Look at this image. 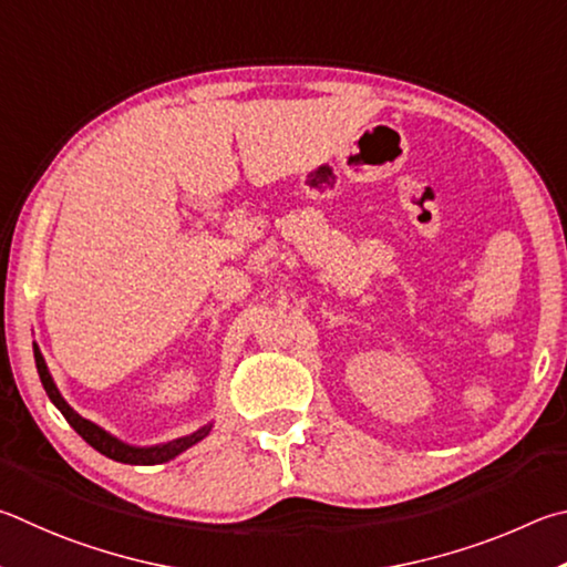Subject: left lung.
I'll return each instance as SVG.
<instances>
[{
  "mask_svg": "<svg viewBox=\"0 0 567 567\" xmlns=\"http://www.w3.org/2000/svg\"><path fill=\"white\" fill-rule=\"evenodd\" d=\"M34 361H37V373H39V379H42V385H44V391H47V395H49V401H52V403L56 405V409L62 411L66 423L72 425V429H74L79 435H82V439H84L89 445H92L94 451H99L102 455H106V458H112V461H116V463H128V465H156V463H166V461L176 458L178 453H184L186 449H192L194 443L204 441L206 435H208V431H212V425H208V429H202V431H196V433H192V435H186V439H176V441L164 443V445H152V449H136V445H128V443H124V441L114 439L112 433H106L104 429H99L96 423L82 419V415H79V413L72 409V405H69V403L62 399V393H59L56 383H54V379H52V373H49L47 363H44V355H42V351H39L37 343H34Z\"/></svg>",
  "mask_w": 567,
  "mask_h": 567,
  "instance_id": "1",
  "label": "left lung"
}]
</instances>
